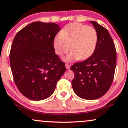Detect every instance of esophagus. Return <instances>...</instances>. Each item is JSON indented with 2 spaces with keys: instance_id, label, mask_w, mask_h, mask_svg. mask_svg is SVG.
Masks as SVG:
<instances>
[{
  "instance_id": "34e87169",
  "label": "esophagus",
  "mask_w": 128,
  "mask_h": 128,
  "mask_svg": "<svg viewBox=\"0 0 128 128\" xmlns=\"http://www.w3.org/2000/svg\"><path fill=\"white\" fill-rule=\"evenodd\" d=\"M65 66H66V68L67 70H69V69H70V64H65Z\"/></svg>"
}]
</instances>
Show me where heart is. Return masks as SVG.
Returning <instances> with one entry per match:
<instances>
[{
	"instance_id": "1",
	"label": "heart",
	"mask_w": 128,
	"mask_h": 128,
	"mask_svg": "<svg viewBox=\"0 0 128 128\" xmlns=\"http://www.w3.org/2000/svg\"><path fill=\"white\" fill-rule=\"evenodd\" d=\"M97 32L91 26L78 22L67 24L53 40L56 53L63 56L70 50L67 60L76 58L79 60L89 58L95 49Z\"/></svg>"
}]
</instances>
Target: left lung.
I'll return each mask as SVG.
<instances>
[{
  "label": "left lung",
  "mask_w": 128,
  "mask_h": 128,
  "mask_svg": "<svg viewBox=\"0 0 128 128\" xmlns=\"http://www.w3.org/2000/svg\"><path fill=\"white\" fill-rule=\"evenodd\" d=\"M97 32L98 40L93 54L70 67L74 73L72 86L81 98L96 100L107 92L112 86L116 66V50L108 30L90 21Z\"/></svg>",
  "instance_id": "8db88e82"
}]
</instances>
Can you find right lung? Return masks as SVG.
<instances>
[{
	"label": "right lung",
	"instance_id": "1",
	"mask_svg": "<svg viewBox=\"0 0 128 128\" xmlns=\"http://www.w3.org/2000/svg\"><path fill=\"white\" fill-rule=\"evenodd\" d=\"M60 30L53 22H32L20 30L10 48V64L14 82L29 100H40L54 93L66 70L53 46Z\"/></svg>",
	"mask_w": 128,
	"mask_h": 128
}]
</instances>
